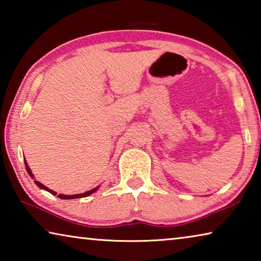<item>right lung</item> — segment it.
I'll return each instance as SVG.
<instances>
[{"instance_id": "obj_1", "label": "right lung", "mask_w": 261, "mask_h": 261, "mask_svg": "<svg viewBox=\"0 0 261 261\" xmlns=\"http://www.w3.org/2000/svg\"><path fill=\"white\" fill-rule=\"evenodd\" d=\"M25 167H26V170H28V173H29V175L31 176V177L33 178V174H32V171H31V169L29 168V166H28V163H26V161H25ZM35 182V184L38 185L39 188L40 189H43V190H46V191H48V192H50L51 194H57L55 191H53V190H50V189H48L47 187H45V185L43 184H41L40 182H38V180H34ZM99 189V187L98 188H95V189H93V190H91V191H87V192H85V193H79V194H71V196H65V194H59V198H61V199H76V198H83V197H87V196H90V194H92L93 192H95L96 190Z\"/></svg>"}]
</instances>
